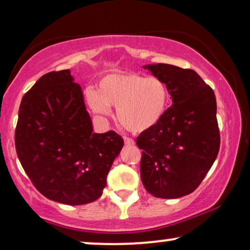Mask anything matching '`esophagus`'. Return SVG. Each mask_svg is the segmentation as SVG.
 Returning a JSON list of instances; mask_svg holds the SVG:
<instances>
[{"label": "esophagus", "mask_w": 250, "mask_h": 250, "mask_svg": "<svg viewBox=\"0 0 250 250\" xmlns=\"http://www.w3.org/2000/svg\"><path fill=\"white\" fill-rule=\"evenodd\" d=\"M124 142H125V145H127V146H133V145H135V142H134V140L133 139H129V138H124Z\"/></svg>", "instance_id": "esophagus-1"}]
</instances>
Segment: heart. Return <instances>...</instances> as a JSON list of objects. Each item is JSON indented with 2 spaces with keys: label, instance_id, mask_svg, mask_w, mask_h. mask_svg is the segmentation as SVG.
Here are the masks:
<instances>
[{
  "label": "heart",
  "instance_id": "heart-1",
  "mask_svg": "<svg viewBox=\"0 0 250 250\" xmlns=\"http://www.w3.org/2000/svg\"><path fill=\"white\" fill-rule=\"evenodd\" d=\"M87 102L95 114L109 115L117 108V119L127 131L140 134L152 129L165 115L169 90L159 77L134 71H115L102 76L97 91L87 92Z\"/></svg>",
  "mask_w": 250,
  "mask_h": 250
}]
</instances>
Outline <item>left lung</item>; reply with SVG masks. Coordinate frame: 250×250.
Returning a JSON list of instances; mask_svg holds the SVG:
<instances>
[{
    "mask_svg": "<svg viewBox=\"0 0 250 250\" xmlns=\"http://www.w3.org/2000/svg\"><path fill=\"white\" fill-rule=\"evenodd\" d=\"M143 68L165 81L172 105L155 127L136 139L143 150L141 180L153 197L175 199L193 192L216 159V99L192 69L166 63Z\"/></svg>",
    "mask_w": 250,
    "mask_h": 250,
    "instance_id": "left-lung-1",
    "label": "left lung"
}]
</instances>
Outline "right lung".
Instances as JSON below:
<instances>
[{
  "label": "right lung",
  "mask_w": 250,
  "mask_h": 250,
  "mask_svg": "<svg viewBox=\"0 0 250 250\" xmlns=\"http://www.w3.org/2000/svg\"><path fill=\"white\" fill-rule=\"evenodd\" d=\"M15 142L36 189L47 199L71 206L101 197L124 146L114 131L93 133L83 91L69 69L43 75L23 95Z\"/></svg>",
  "instance_id": "obj_1"
}]
</instances>
